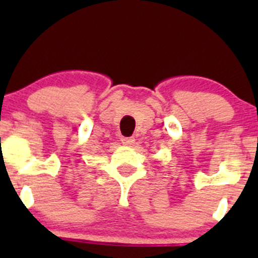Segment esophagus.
I'll return each instance as SVG.
<instances>
[{
	"label": "esophagus",
	"instance_id": "1",
	"mask_svg": "<svg viewBox=\"0 0 258 258\" xmlns=\"http://www.w3.org/2000/svg\"><path fill=\"white\" fill-rule=\"evenodd\" d=\"M135 141H136V140H135L134 137H122L121 139V142L124 146H134Z\"/></svg>",
	"mask_w": 258,
	"mask_h": 258
}]
</instances>
